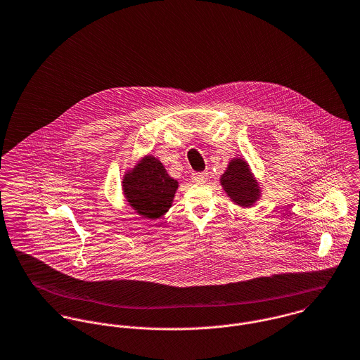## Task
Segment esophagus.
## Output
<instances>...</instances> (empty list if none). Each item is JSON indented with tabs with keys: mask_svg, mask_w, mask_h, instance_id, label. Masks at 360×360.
<instances>
[{
	"mask_svg": "<svg viewBox=\"0 0 360 360\" xmlns=\"http://www.w3.org/2000/svg\"><path fill=\"white\" fill-rule=\"evenodd\" d=\"M207 180V173H193L191 181L193 183H205Z\"/></svg>",
	"mask_w": 360,
	"mask_h": 360,
	"instance_id": "esophagus-1",
	"label": "esophagus"
}]
</instances>
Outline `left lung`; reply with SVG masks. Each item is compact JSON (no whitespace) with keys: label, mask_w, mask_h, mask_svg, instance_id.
<instances>
[{"label":"left lung","mask_w":360,"mask_h":360,"mask_svg":"<svg viewBox=\"0 0 360 360\" xmlns=\"http://www.w3.org/2000/svg\"><path fill=\"white\" fill-rule=\"evenodd\" d=\"M220 183L233 202L243 207L254 205L259 200L260 188L244 159H233Z\"/></svg>","instance_id":"obj_1"}]
</instances>
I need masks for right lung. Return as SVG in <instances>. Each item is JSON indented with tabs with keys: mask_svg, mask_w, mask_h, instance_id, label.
<instances>
[{
	"mask_svg": "<svg viewBox=\"0 0 360 360\" xmlns=\"http://www.w3.org/2000/svg\"><path fill=\"white\" fill-rule=\"evenodd\" d=\"M177 180L151 155L143 158L123 179V193L129 205L146 219H159L172 206Z\"/></svg>",
	"mask_w": 360,
	"mask_h": 360,
	"instance_id": "1",
	"label": "right lung"
}]
</instances>
